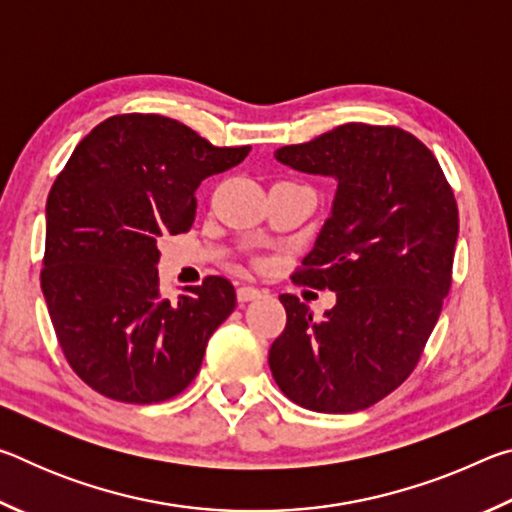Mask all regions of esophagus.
Returning <instances> with one entry per match:
<instances>
[{
    "mask_svg": "<svg viewBox=\"0 0 512 512\" xmlns=\"http://www.w3.org/2000/svg\"><path fill=\"white\" fill-rule=\"evenodd\" d=\"M259 296H262V289L250 287V284H244V287H239V289H237V298H239V302L255 300V298H259Z\"/></svg>",
    "mask_w": 512,
    "mask_h": 512,
    "instance_id": "esophagus-1",
    "label": "esophagus"
}]
</instances>
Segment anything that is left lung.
I'll return each instance as SVG.
<instances>
[{"label":"left lung","mask_w":512,"mask_h":512,"mask_svg":"<svg viewBox=\"0 0 512 512\" xmlns=\"http://www.w3.org/2000/svg\"><path fill=\"white\" fill-rule=\"evenodd\" d=\"M275 158L336 178L332 214L296 284L336 291L314 320L282 293L287 327L268 352L280 391L302 409L354 413L418 366L452 287L458 207L433 153L397 126L343 124Z\"/></svg>","instance_id":"8db88e82"}]
</instances>
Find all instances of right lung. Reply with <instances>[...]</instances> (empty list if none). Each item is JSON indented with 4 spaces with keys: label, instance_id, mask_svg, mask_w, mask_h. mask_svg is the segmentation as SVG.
I'll return each instance as SVG.
<instances>
[{
    "label": "right lung",
    "instance_id": "1",
    "mask_svg": "<svg viewBox=\"0 0 512 512\" xmlns=\"http://www.w3.org/2000/svg\"><path fill=\"white\" fill-rule=\"evenodd\" d=\"M248 151L131 112L94 126L58 173L40 284L67 363L97 393L155 404L198 375L207 341L237 305L235 287L207 275L176 302L162 298L158 239L192 228L198 185Z\"/></svg>",
    "mask_w": 512,
    "mask_h": 512
}]
</instances>
